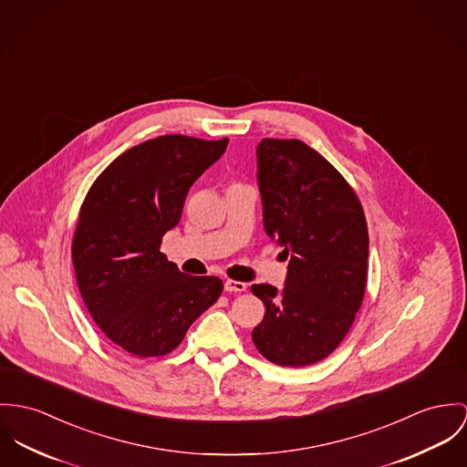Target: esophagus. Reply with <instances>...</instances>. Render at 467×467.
<instances>
[{
	"mask_svg": "<svg viewBox=\"0 0 467 467\" xmlns=\"http://www.w3.org/2000/svg\"><path fill=\"white\" fill-rule=\"evenodd\" d=\"M246 287L248 285L244 282H237V280H230V278L224 282V291L226 293H244Z\"/></svg>",
	"mask_w": 467,
	"mask_h": 467,
	"instance_id": "34e87169",
	"label": "esophagus"
}]
</instances>
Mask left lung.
Masks as SVG:
<instances>
[{"label":"left lung","mask_w":467,"mask_h":467,"mask_svg":"<svg viewBox=\"0 0 467 467\" xmlns=\"http://www.w3.org/2000/svg\"><path fill=\"white\" fill-rule=\"evenodd\" d=\"M265 234L284 248V291L254 284L265 306L254 344L269 362L303 368L327 358L349 332L368 280L362 203L323 155L297 139L256 148Z\"/></svg>","instance_id":"1"}]
</instances>
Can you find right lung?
Returning <instances> with one entry per match:
<instances>
[{"label":"right lung","instance_id":"1","mask_svg":"<svg viewBox=\"0 0 467 467\" xmlns=\"http://www.w3.org/2000/svg\"><path fill=\"white\" fill-rule=\"evenodd\" d=\"M228 139L161 135L121 153L90 185L71 256L80 295L101 332L128 353H171L223 293L217 276H191L161 254L191 185Z\"/></svg>","mask_w":467,"mask_h":467}]
</instances>
